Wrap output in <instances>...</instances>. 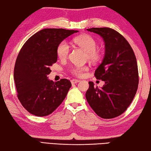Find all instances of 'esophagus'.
Returning a JSON list of instances; mask_svg holds the SVG:
<instances>
[{
    "label": "esophagus",
    "mask_w": 151,
    "mask_h": 151,
    "mask_svg": "<svg viewBox=\"0 0 151 151\" xmlns=\"http://www.w3.org/2000/svg\"><path fill=\"white\" fill-rule=\"evenodd\" d=\"M80 81L79 80H78V79H73V80H71V83L72 84H76L78 83V82Z\"/></svg>",
    "instance_id": "esophagus-1"
}]
</instances>
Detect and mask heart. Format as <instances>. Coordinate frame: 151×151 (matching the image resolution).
I'll return each mask as SVG.
<instances>
[{
	"label": "heart",
	"instance_id": "obj_1",
	"mask_svg": "<svg viewBox=\"0 0 151 151\" xmlns=\"http://www.w3.org/2000/svg\"><path fill=\"white\" fill-rule=\"evenodd\" d=\"M73 42L79 47L85 51L86 58L93 63H98L103 57V52L101 49L97 48L98 42L95 38L90 35H84L75 37ZM70 52V47L68 42L63 40L58 44L57 48V54L60 60L67 58ZM88 70L86 66H74L70 70V73L76 77H81L84 73Z\"/></svg>",
	"mask_w": 151,
	"mask_h": 151
}]
</instances>
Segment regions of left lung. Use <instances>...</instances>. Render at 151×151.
Returning <instances> with one entry per match:
<instances>
[{
	"label": "left lung",
	"instance_id": "1",
	"mask_svg": "<svg viewBox=\"0 0 151 151\" xmlns=\"http://www.w3.org/2000/svg\"><path fill=\"white\" fill-rule=\"evenodd\" d=\"M101 35L105 42L103 60L94 72L99 80L105 82L101 88L88 82L86 99L97 115L113 119L126 111L136 94L139 71L134 51L123 36L108 27L86 29Z\"/></svg>",
	"mask_w": 151,
	"mask_h": 151
}]
</instances>
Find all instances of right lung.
I'll return each mask as SVG.
<instances>
[{
  "mask_svg": "<svg viewBox=\"0 0 151 151\" xmlns=\"http://www.w3.org/2000/svg\"><path fill=\"white\" fill-rule=\"evenodd\" d=\"M78 30L45 29L28 39L20 49L14 68L17 97L30 114L45 116L63 103L71 86L66 78L54 83L48 79L50 66L57 61L60 42Z\"/></svg>",
  "mask_w": 151,
  "mask_h": 151,
  "instance_id": "add662e5",
  "label": "right lung"
}]
</instances>
